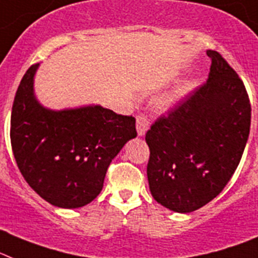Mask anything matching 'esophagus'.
I'll return each mask as SVG.
<instances>
[{"mask_svg": "<svg viewBox=\"0 0 258 258\" xmlns=\"http://www.w3.org/2000/svg\"><path fill=\"white\" fill-rule=\"evenodd\" d=\"M149 128V120L144 114H139L136 116V130H138V135L143 136Z\"/></svg>", "mask_w": 258, "mask_h": 258, "instance_id": "1", "label": "esophagus"}]
</instances>
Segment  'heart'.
<instances>
[{
    "instance_id": "1",
    "label": "heart",
    "mask_w": 258,
    "mask_h": 258,
    "mask_svg": "<svg viewBox=\"0 0 258 258\" xmlns=\"http://www.w3.org/2000/svg\"><path fill=\"white\" fill-rule=\"evenodd\" d=\"M190 90V85L189 84H185V85H181L179 88L174 89L172 93L169 94H165V96H162L161 98L157 99V102H156V107L160 110V111H168L172 107L177 105V103L183 98V97L189 93Z\"/></svg>"
}]
</instances>
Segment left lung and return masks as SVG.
I'll return each instance as SVG.
<instances>
[{"label":"left lung","mask_w":258,"mask_h":258,"mask_svg":"<svg viewBox=\"0 0 258 258\" xmlns=\"http://www.w3.org/2000/svg\"><path fill=\"white\" fill-rule=\"evenodd\" d=\"M207 56V81L146 134L151 194L176 213L196 211L219 196L249 136L252 109L243 81L219 52L209 49Z\"/></svg>","instance_id":"8db88e82"}]
</instances>
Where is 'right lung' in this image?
Wrapping results in <instances>:
<instances>
[{
	"mask_svg": "<svg viewBox=\"0 0 258 258\" xmlns=\"http://www.w3.org/2000/svg\"><path fill=\"white\" fill-rule=\"evenodd\" d=\"M39 64L27 69L15 93L10 140L26 182L44 201L77 209L97 198L110 162L136 138L135 118L99 105L45 109L34 94Z\"/></svg>",
	"mask_w": 258,
	"mask_h": 258,
	"instance_id": "add662e5",
	"label": "right lung"
}]
</instances>
